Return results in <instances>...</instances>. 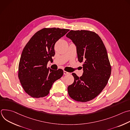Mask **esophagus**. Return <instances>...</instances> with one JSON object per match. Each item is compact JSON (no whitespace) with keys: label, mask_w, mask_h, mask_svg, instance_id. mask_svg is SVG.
<instances>
[{"label":"esophagus","mask_w":130,"mask_h":130,"mask_svg":"<svg viewBox=\"0 0 130 130\" xmlns=\"http://www.w3.org/2000/svg\"><path fill=\"white\" fill-rule=\"evenodd\" d=\"M69 73H70L68 72H67V71H64V75H69Z\"/></svg>","instance_id":"1"}]
</instances>
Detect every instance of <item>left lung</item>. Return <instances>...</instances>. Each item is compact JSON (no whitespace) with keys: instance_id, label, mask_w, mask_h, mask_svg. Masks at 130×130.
I'll return each instance as SVG.
<instances>
[{"instance_id":"obj_1","label":"left lung","mask_w":130,"mask_h":130,"mask_svg":"<svg viewBox=\"0 0 130 130\" xmlns=\"http://www.w3.org/2000/svg\"><path fill=\"white\" fill-rule=\"evenodd\" d=\"M66 36L76 46L78 61L84 62L82 76L72 73L74 82L68 86V94L76 101H89L100 94L110 77L111 66L106 49L94 32L71 30Z\"/></svg>"}]
</instances>
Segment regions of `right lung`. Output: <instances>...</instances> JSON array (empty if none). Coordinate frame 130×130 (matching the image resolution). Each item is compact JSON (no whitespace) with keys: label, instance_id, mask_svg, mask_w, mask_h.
I'll use <instances>...</instances> for the list:
<instances>
[{"label":"right lung","instance_id":"right-lung-1","mask_svg":"<svg viewBox=\"0 0 130 130\" xmlns=\"http://www.w3.org/2000/svg\"><path fill=\"white\" fill-rule=\"evenodd\" d=\"M69 29L44 28L35 33L24 47L18 66V78L25 91L33 98L46 96L53 83L63 75L61 69L47 67L55 54L54 45Z\"/></svg>","mask_w":130,"mask_h":130}]
</instances>
